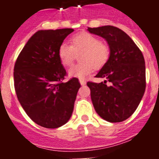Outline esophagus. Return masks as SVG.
<instances>
[{
  "label": "esophagus",
  "instance_id": "esophagus-1",
  "mask_svg": "<svg viewBox=\"0 0 159 159\" xmlns=\"http://www.w3.org/2000/svg\"><path fill=\"white\" fill-rule=\"evenodd\" d=\"M80 84L82 86H84V85L86 84V81L84 80H83V79H80Z\"/></svg>",
  "mask_w": 159,
  "mask_h": 159
}]
</instances>
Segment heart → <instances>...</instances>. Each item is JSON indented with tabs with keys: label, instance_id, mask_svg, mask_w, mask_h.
<instances>
[{
	"label": "heart",
	"instance_id": "1",
	"mask_svg": "<svg viewBox=\"0 0 159 159\" xmlns=\"http://www.w3.org/2000/svg\"><path fill=\"white\" fill-rule=\"evenodd\" d=\"M71 45L63 43L59 46L58 57L65 67L72 65L75 53L82 52L80 60L69 70L70 76L84 79L92 72L94 67L99 69L106 64L110 57V48L107 43L100 41L95 35L88 32H80L70 39Z\"/></svg>",
	"mask_w": 159,
	"mask_h": 159
}]
</instances>
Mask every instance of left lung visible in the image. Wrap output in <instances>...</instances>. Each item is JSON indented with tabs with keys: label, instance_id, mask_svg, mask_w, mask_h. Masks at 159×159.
I'll return each instance as SVG.
<instances>
[{
	"label": "left lung",
	"instance_id": "obj_1",
	"mask_svg": "<svg viewBox=\"0 0 159 159\" xmlns=\"http://www.w3.org/2000/svg\"><path fill=\"white\" fill-rule=\"evenodd\" d=\"M89 32L104 38L110 48L107 62L95 77L106 80L88 82L95 111L110 123H119L135 111L146 89L144 57L131 38L119 28L106 25L88 28Z\"/></svg>",
	"mask_w": 159,
	"mask_h": 159
}]
</instances>
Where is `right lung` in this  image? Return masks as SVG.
Segmentation results:
<instances>
[{
    "label": "right lung",
    "mask_w": 159,
    "mask_h": 159,
    "mask_svg": "<svg viewBox=\"0 0 159 159\" xmlns=\"http://www.w3.org/2000/svg\"><path fill=\"white\" fill-rule=\"evenodd\" d=\"M72 29L40 30L26 43L14 66V87L25 111L45 128H57L70 119L80 84L64 83L66 72L58 57L59 46Z\"/></svg>",
    "instance_id": "right-lung-1"
}]
</instances>
